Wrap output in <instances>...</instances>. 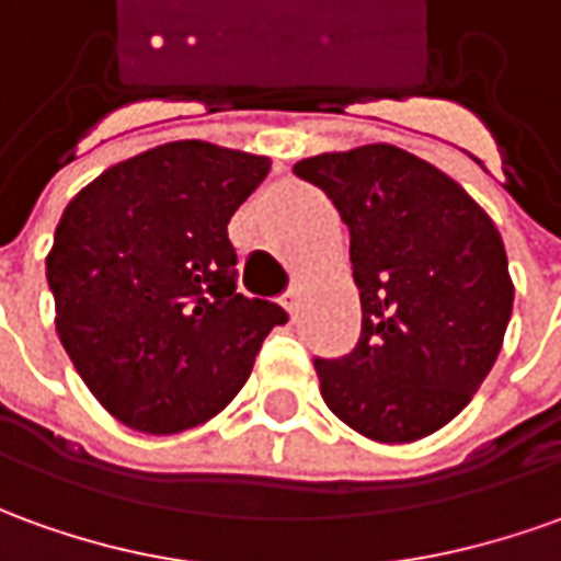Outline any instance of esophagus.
<instances>
[{
    "label": "esophagus",
    "mask_w": 561,
    "mask_h": 561,
    "mask_svg": "<svg viewBox=\"0 0 561 561\" xmlns=\"http://www.w3.org/2000/svg\"><path fill=\"white\" fill-rule=\"evenodd\" d=\"M299 302H302V289L299 287L287 289V296H284V308H287L293 318L299 314Z\"/></svg>",
    "instance_id": "esophagus-1"
}]
</instances>
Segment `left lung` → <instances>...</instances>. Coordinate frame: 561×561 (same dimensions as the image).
<instances>
[{"label":"left lung","mask_w":561,"mask_h":561,"mask_svg":"<svg viewBox=\"0 0 561 561\" xmlns=\"http://www.w3.org/2000/svg\"><path fill=\"white\" fill-rule=\"evenodd\" d=\"M351 231L360 339L314 360L320 397L357 434L412 443L449 424L504 345L513 280L489 214L424 158L391 142L302 158Z\"/></svg>","instance_id":"1"}]
</instances>
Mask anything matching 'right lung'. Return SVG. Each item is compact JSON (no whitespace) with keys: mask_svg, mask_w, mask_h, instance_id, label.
Masks as SVG:
<instances>
[{"mask_svg":"<svg viewBox=\"0 0 561 561\" xmlns=\"http://www.w3.org/2000/svg\"><path fill=\"white\" fill-rule=\"evenodd\" d=\"M272 161L204 140L146 149L69 201L45 259L57 335L100 405L142 434L222 412L287 311L238 293L229 219Z\"/></svg>","mask_w":561,"mask_h":561,"instance_id":"right-lung-1","label":"right lung"}]
</instances>
